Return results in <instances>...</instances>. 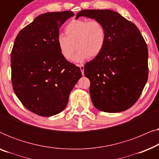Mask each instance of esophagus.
Wrapping results in <instances>:
<instances>
[{
  "label": "esophagus",
  "instance_id": "esophagus-1",
  "mask_svg": "<svg viewBox=\"0 0 159 159\" xmlns=\"http://www.w3.org/2000/svg\"><path fill=\"white\" fill-rule=\"evenodd\" d=\"M80 70H81V71H82V75H84V65H82V64H81V65H80Z\"/></svg>",
  "mask_w": 159,
  "mask_h": 159
}]
</instances>
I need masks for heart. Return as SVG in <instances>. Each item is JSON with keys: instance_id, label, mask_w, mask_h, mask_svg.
<instances>
[{"instance_id": "1", "label": "heart", "mask_w": 159, "mask_h": 159, "mask_svg": "<svg viewBox=\"0 0 159 159\" xmlns=\"http://www.w3.org/2000/svg\"><path fill=\"white\" fill-rule=\"evenodd\" d=\"M65 32L66 36L58 34L56 43L61 54L66 59L71 57L75 46L77 51L72 57L75 62H82L89 57H96L105 47L106 29L98 20H72L67 25Z\"/></svg>"}]
</instances>
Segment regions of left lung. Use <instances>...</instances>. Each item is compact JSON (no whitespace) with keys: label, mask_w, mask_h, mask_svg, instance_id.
Listing matches in <instances>:
<instances>
[{"label":"left lung","mask_w":159,"mask_h":159,"mask_svg":"<svg viewBox=\"0 0 159 159\" xmlns=\"http://www.w3.org/2000/svg\"><path fill=\"white\" fill-rule=\"evenodd\" d=\"M80 16L99 21L106 32L103 50L84 67L93 105L108 113L128 109L140 96L148 75V53L142 34L134 24L114 11L83 10L76 18Z\"/></svg>","instance_id":"1"}]
</instances>
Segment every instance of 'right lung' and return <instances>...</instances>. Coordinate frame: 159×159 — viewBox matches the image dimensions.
Segmentation results:
<instances>
[{"label": "right lung", "instance_id": "add662e5", "mask_svg": "<svg viewBox=\"0 0 159 159\" xmlns=\"http://www.w3.org/2000/svg\"><path fill=\"white\" fill-rule=\"evenodd\" d=\"M72 11L39 15L15 39L11 53L15 94L24 106L42 116L59 114L82 77L80 67L67 61L58 50L59 28Z\"/></svg>", "mask_w": 159, "mask_h": 159}]
</instances>
